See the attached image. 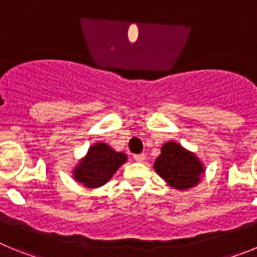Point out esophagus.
Here are the masks:
<instances>
[{"mask_svg": "<svg viewBox=\"0 0 257 257\" xmlns=\"http://www.w3.org/2000/svg\"><path fill=\"white\" fill-rule=\"evenodd\" d=\"M134 160H135L136 162H143V161L145 160V154H134Z\"/></svg>", "mask_w": 257, "mask_h": 257, "instance_id": "1", "label": "esophagus"}]
</instances>
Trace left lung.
<instances>
[{"label":"left lung","mask_w":257,"mask_h":257,"mask_svg":"<svg viewBox=\"0 0 257 257\" xmlns=\"http://www.w3.org/2000/svg\"><path fill=\"white\" fill-rule=\"evenodd\" d=\"M154 170L170 187L181 190L198 184L201 174L205 171L201 161L194 154L174 142L163 145L161 156L154 162Z\"/></svg>","instance_id":"8db88e82"}]
</instances>
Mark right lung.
<instances>
[{
    "instance_id": "right-lung-1",
    "label": "right lung",
    "mask_w": 257,
    "mask_h": 257,
    "mask_svg": "<svg viewBox=\"0 0 257 257\" xmlns=\"http://www.w3.org/2000/svg\"><path fill=\"white\" fill-rule=\"evenodd\" d=\"M126 160L124 153L113 151L108 144L96 143L74 169V179L86 188H99L112 178Z\"/></svg>"
}]
</instances>
